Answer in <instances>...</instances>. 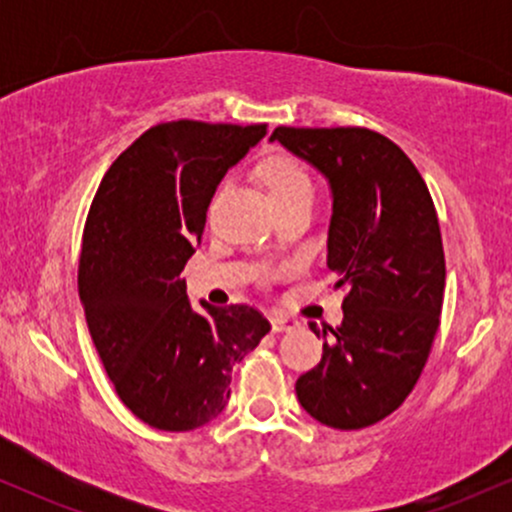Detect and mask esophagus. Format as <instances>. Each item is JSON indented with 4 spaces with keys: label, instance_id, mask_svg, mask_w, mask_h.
<instances>
[{
    "label": "esophagus",
    "instance_id": "1",
    "mask_svg": "<svg viewBox=\"0 0 512 512\" xmlns=\"http://www.w3.org/2000/svg\"><path fill=\"white\" fill-rule=\"evenodd\" d=\"M269 325H272L274 332H286V330H296L298 320H293V317H286L281 313H274L269 315Z\"/></svg>",
    "mask_w": 512,
    "mask_h": 512
}]
</instances>
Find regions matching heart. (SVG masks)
Wrapping results in <instances>:
<instances>
[{
	"label": "heart",
	"mask_w": 512,
	"mask_h": 512,
	"mask_svg": "<svg viewBox=\"0 0 512 512\" xmlns=\"http://www.w3.org/2000/svg\"><path fill=\"white\" fill-rule=\"evenodd\" d=\"M262 180L274 204L293 197H313V180L308 170L289 156L267 158L262 163Z\"/></svg>",
	"instance_id": "1"
}]
</instances>
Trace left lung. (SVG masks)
<instances>
[{
  "label": "left lung",
  "mask_w": 512,
  "mask_h": 512,
  "mask_svg": "<svg viewBox=\"0 0 512 512\" xmlns=\"http://www.w3.org/2000/svg\"><path fill=\"white\" fill-rule=\"evenodd\" d=\"M272 142L330 180L327 267L346 291L344 322L322 327L320 363L296 380L298 402L339 431L373 426L414 390L440 325L445 255L431 192L373 129L276 127Z\"/></svg>",
  "instance_id": "1"
}]
</instances>
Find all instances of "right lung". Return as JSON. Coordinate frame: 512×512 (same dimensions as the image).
Segmentation results:
<instances>
[{
  "mask_svg": "<svg viewBox=\"0 0 512 512\" xmlns=\"http://www.w3.org/2000/svg\"><path fill=\"white\" fill-rule=\"evenodd\" d=\"M267 125L173 120L146 129L103 175L84 226L79 298L117 397L158 431L221 414L231 370L269 322L252 305L192 310L180 272L226 170Z\"/></svg>",
  "mask_w": 512,
  "mask_h": 512,
  "instance_id": "right-lung-1",
  "label": "right lung"
}]
</instances>
